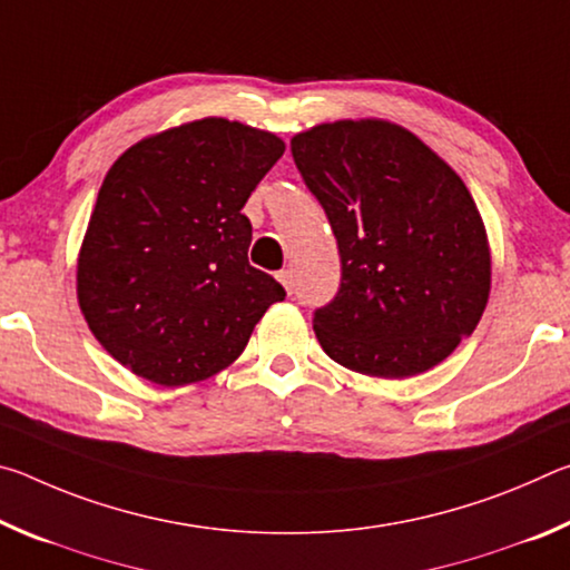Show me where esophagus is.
<instances>
[{"label":"esophagus","mask_w":570,"mask_h":570,"mask_svg":"<svg viewBox=\"0 0 570 570\" xmlns=\"http://www.w3.org/2000/svg\"><path fill=\"white\" fill-rule=\"evenodd\" d=\"M276 278H278V282H282V286L286 288L288 294L294 292V272H292V268H284V272H278Z\"/></svg>","instance_id":"1"}]
</instances>
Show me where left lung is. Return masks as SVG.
I'll return each mask as SVG.
<instances>
[{
	"label": "left lung",
	"instance_id": "obj_1",
	"mask_svg": "<svg viewBox=\"0 0 570 570\" xmlns=\"http://www.w3.org/2000/svg\"><path fill=\"white\" fill-rule=\"evenodd\" d=\"M326 210L342 284L316 308L322 350L346 370L404 380L475 330L490 296V244L462 178L390 120H336L292 138Z\"/></svg>",
	"mask_w": 570,
	"mask_h": 570
}]
</instances>
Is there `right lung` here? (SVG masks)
Wrapping results in <instances>:
<instances>
[{
    "instance_id": "add662e5",
    "label": "right lung",
    "mask_w": 570,
    "mask_h": 570,
    "mask_svg": "<svg viewBox=\"0 0 570 570\" xmlns=\"http://www.w3.org/2000/svg\"><path fill=\"white\" fill-rule=\"evenodd\" d=\"M284 140L204 118L112 163L80 256L77 302L105 352L160 387L208 380L246 350L284 286L248 264L250 190Z\"/></svg>"
}]
</instances>
